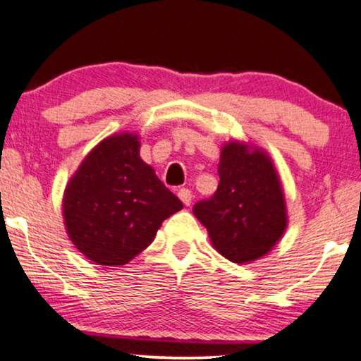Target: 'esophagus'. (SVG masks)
Wrapping results in <instances>:
<instances>
[{
	"mask_svg": "<svg viewBox=\"0 0 361 361\" xmlns=\"http://www.w3.org/2000/svg\"><path fill=\"white\" fill-rule=\"evenodd\" d=\"M177 195H179V198L182 200V203L184 204H190L192 203V198H193V195H192V192L188 190V188H180L179 190V193H177Z\"/></svg>",
	"mask_w": 361,
	"mask_h": 361,
	"instance_id": "1",
	"label": "esophagus"
}]
</instances>
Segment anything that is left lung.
I'll return each mask as SVG.
<instances>
[{"label": "left lung", "mask_w": 361, "mask_h": 361, "mask_svg": "<svg viewBox=\"0 0 361 361\" xmlns=\"http://www.w3.org/2000/svg\"><path fill=\"white\" fill-rule=\"evenodd\" d=\"M219 184L193 214L213 245L234 263L253 262L276 245L287 226L286 203L274 166L263 152L232 142L221 152Z\"/></svg>", "instance_id": "1"}]
</instances>
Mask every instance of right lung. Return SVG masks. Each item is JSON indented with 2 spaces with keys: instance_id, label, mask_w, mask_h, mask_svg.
Instances as JSON below:
<instances>
[{
  "instance_id": "1",
  "label": "right lung",
  "mask_w": 361,
  "mask_h": 361,
  "mask_svg": "<svg viewBox=\"0 0 361 361\" xmlns=\"http://www.w3.org/2000/svg\"><path fill=\"white\" fill-rule=\"evenodd\" d=\"M138 153L137 135L108 137L88 153L66 187L68 234L98 264L130 262L153 242L163 221L182 208Z\"/></svg>"
}]
</instances>
